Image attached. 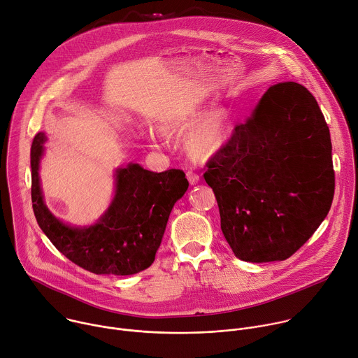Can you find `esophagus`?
I'll list each match as a JSON object with an SVG mask.
<instances>
[{
	"label": "esophagus",
	"mask_w": 358,
	"mask_h": 358,
	"mask_svg": "<svg viewBox=\"0 0 358 358\" xmlns=\"http://www.w3.org/2000/svg\"><path fill=\"white\" fill-rule=\"evenodd\" d=\"M187 178H188V181H189L191 185H195V184L199 182V176L195 174V173H192V171H188V173H187Z\"/></svg>",
	"instance_id": "1"
}]
</instances>
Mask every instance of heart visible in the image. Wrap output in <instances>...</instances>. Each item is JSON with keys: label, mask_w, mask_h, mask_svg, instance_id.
<instances>
[{"label": "heart", "mask_w": 358, "mask_h": 358, "mask_svg": "<svg viewBox=\"0 0 358 358\" xmlns=\"http://www.w3.org/2000/svg\"><path fill=\"white\" fill-rule=\"evenodd\" d=\"M194 126L196 128L188 134L185 139V148L192 156L208 157L216 153L227 141L231 131V119L229 112L223 108L213 109L206 116L205 110L194 109L178 117L167 128V131L185 132ZM148 141L152 146H159L155 135H148Z\"/></svg>", "instance_id": "obj_1"}]
</instances>
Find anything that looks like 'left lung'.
I'll return each instance as SVG.
<instances>
[{"label":"left lung","instance_id":"8db88e82","mask_svg":"<svg viewBox=\"0 0 358 358\" xmlns=\"http://www.w3.org/2000/svg\"><path fill=\"white\" fill-rule=\"evenodd\" d=\"M206 167L220 229L243 262L287 260L331 206L329 127L315 96L298 83L270 87Z\"/></svg>","mask_w":358,"mask_h":358}]
</instances>
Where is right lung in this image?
Returning <instances> with one entry per match:
<instances>
[{
  "mask_svg": "<svg viewBox=\"0 0 358 358\" xmlns=\"http://www.w3.org/2000/svg\"><path fill=\"white\" fill-rule=\"evenodd\" d=\"M46 136L31 149L32 206L38 224L70 262L99 275H132L152 266L174 203L188 189L182 170L153 173L136 163L115 170V195L91 226H70L46 206L39 166Z\"/></svg>",
  "mask_w": 358,
  "mask_h": 358,
  "instance_id": "1",
  "label": "right lung"
}]
</instances>
